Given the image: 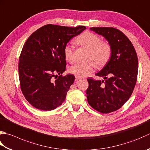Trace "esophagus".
Segmentation results:
<instances>
[{
	"mask_svg": "<svg viewBox=\"0 0 150 150\" xmlns=\"http://www.w3.org/2000/svg\"><path fill=\"white\" fill-rule=\"evenodd\" d=\"M79 79H81V78H80V77H75V81H79Z\"/></svg>",
	"mask_w": 150,
	"mask_h": 150,
	"instance_id": "1",
	"label": "esophagus"
}]
</instances>
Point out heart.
I'll return each mask as SVG.
<instances>
[{"label":"heart","instance_id":"obj_1","mask_svg":"<svg viewBox=\"0 0 150 150\" xmlns=\"http://www.w3.org/2000/svg\"><path fill=\"white\" fill-rule=\"evenodd\" d=\"M75 42L80 46L89 50V58L94 60L88 63L78 62L69 67V72L76 77H84L88 75L95 68L96 64L98 67H103L109 60L112 48L107 42H101V38L91 32H84L76 38ZM64 58L68 62H72L74 60L73 51L71 46L67 45L64 49Z\"/></svg>","mask_w":150,"mask_h":150}]
</instances>
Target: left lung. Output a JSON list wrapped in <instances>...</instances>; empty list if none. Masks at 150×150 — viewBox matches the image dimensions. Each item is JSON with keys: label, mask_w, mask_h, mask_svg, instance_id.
<instances>
[{"label": "left lung", "mask_w": 150, "mask_h": 150, "mask_svg": "<svg viewBox=\"0 0 150 150\" xmlns=\"http://www.w3.org/2000/svg\"><path fill=\"white\" fill-rule=\"evenodd\" d=\"M106 39L112 54L106 65L96 75L104 80L89 78L86 90L89 105L107 114L121 108L131 96L138 74V58L133 44L122 32L112 27L90 28Z\"/></svg>", "instance_id": "8db88e82"}]
</instances>
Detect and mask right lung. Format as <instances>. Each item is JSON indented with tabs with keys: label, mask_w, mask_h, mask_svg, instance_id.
I'll return each mask as SVG.
<instances>
[{
	"label": "right lung",
	"mask_w": 150,
	"mask_h": 150,
	"mask_svg": "<svg viewBox=\"0 0 150 150\" xmlns=\"http://www.w3.org/2000/svg\"><path fill=\"white\" fill-rule=\"evenodd\" d=\"M86 28L46 25L26 41L19 57V77L23 94L34 107L54 110L65 100L75 76L62 75L66 66L64 49Z\"/></svg>",
	"instance_id": "obj_1"
}]
</instances>
